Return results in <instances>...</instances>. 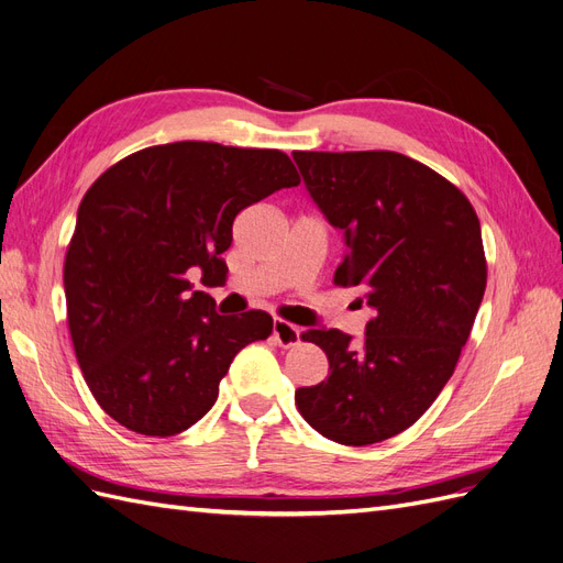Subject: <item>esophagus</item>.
I'll use <instances>...</instances> for the list:
<instances>
[{
    "label": "esophagus",
    "instance_id": "obj_1",
    "mask_svg": "<svg viewBox=\"0 0 563 563\" xmlns=\"http://www.w3.org/2000/svg\"><path fill=\"white\" fill-rule=\"evenodd\" d=\"M274 339L280 343L283 349L297 346L299 339H301V330L295 328V324L285 322V320H274Z\"/></svg>",
    "mask_w": 563,
    "mask_h": 563
}]
</instances>
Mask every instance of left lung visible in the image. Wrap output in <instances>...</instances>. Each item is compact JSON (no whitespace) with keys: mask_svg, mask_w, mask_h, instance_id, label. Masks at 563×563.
Wrapping results in <instances>:
<instances>
[{"mask_svg":"<svg viewBox=\"0 0 563 563\" xmlns=\"http://www.w3.org/2000/svg\"><path fill=\"white\" fill-rule=\"evenodd\" d=\"M303 185L343 231L341 287H360L374 316L353 346L339 330H308L330 376L295 393L322 438L365 446L421 419L446 386L486 289L475 208L423 163L397 152H292Z\"/></svg>","mask_w":563,"mask_h":563,"instance_id":"8db88e82","label":"left lung"}]
</instances>
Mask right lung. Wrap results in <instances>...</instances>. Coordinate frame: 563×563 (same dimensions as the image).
Wrapping results in <instances>:
<instances>
[{
	"label": "right lung",
	"instance_id": "obj_1",
	"mask_svg": "<svg viewBox=\"0 0 563 563\" xmlns=\"http://www.w3.org/2000/svg\"><path fill=\"white\" fill-rule=\"evenodd\" d=\"M299 183L280 150L187 140L125 156L90 185L65 255L67 324L117 423L150 438L191 428L235 353L274 332L264 311L220 316L189 278L220 283L235 214Z\"/></svg>",
	"mask_w": 563,
	"mask_h": 563
}]
</instances>
